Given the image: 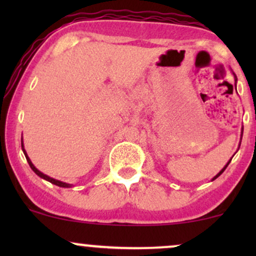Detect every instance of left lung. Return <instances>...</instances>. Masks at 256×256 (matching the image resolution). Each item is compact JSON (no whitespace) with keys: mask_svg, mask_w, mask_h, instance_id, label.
Wrapping results in <instances>:
<instances>
[{"mask_svg":"<svg viewBox=\"0 0 256 256\" xmlns=\"http://www.w3.org/2000/svg\"><path fill=\"white\" fill-rule=\"evenodd\" d=\"M234 77H236V76H234ZM236 80H237V78H236ZM230 161H231V160H230ZM230 161H228V164H230ZM228 165H226V166L224 167V168H222V171H220V172L218 173V174H216V177H214V178H213V180H214V179H216V178H218V177H219V176H220V174H222V173L225 171V168H226V167H228Z\"/></svg>","mask_w":256,"mask_h":256,"instance_id":"8db88e82","label":"left lung"}]
</instances>
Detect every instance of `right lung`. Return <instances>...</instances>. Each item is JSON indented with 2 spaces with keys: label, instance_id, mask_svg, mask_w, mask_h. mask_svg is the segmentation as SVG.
Instances as JSON below:
<instances>
[{
  "label": "right lung",
  "instance_id": "right-lung-1",
  "mask_svg": "<svg viewBox=\"0 0 256 256\" xmlns=\"http://www.w3.org/2000/svg\"><path fill=\"white\" fill-rule=\"evenodd\" d=\"M22 152H24V154H25V156H26V160H28V165H30V167H31V168H32V171H34V173H36L37 176H40V178L46 179V180L50 182L52 184H55V185H58V186H61V188H70V186H71V185H70V184H66V183H64V182H60V180H56V179H52V178H50V177H48V176L43 174V173L40 172V171H38V170L36 168V167L34 166V164L31 162V160H30V158H28V154H26V152H25V149H24V146H22Z\"/></svg>",
  "mask_w": 256,
  "mask_h": 256
}]
</instances>
